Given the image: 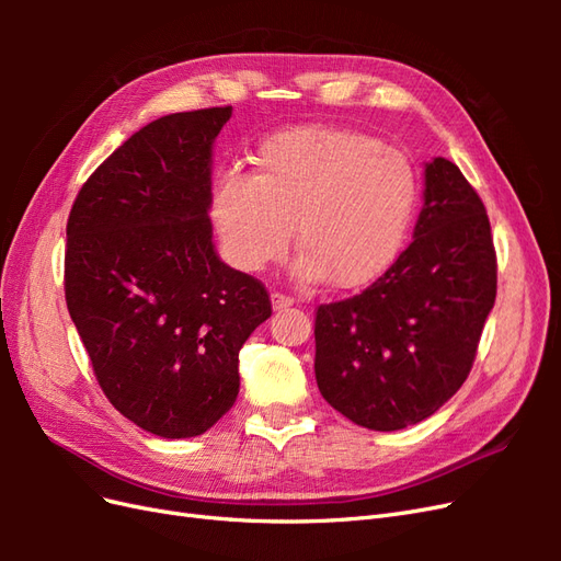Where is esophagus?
<instances>
[{
	"label": "esophagus",
	"instance_id": "obj_1",
	"mask_svg": "<svg viewBox=\"0 0 561 561\" xmlns=\"http://www.w3.org/2000/svg\"><path fill=\"white\" fill-rule=\"evenodd\" d=\"M293 299L290 297H285V295H280V293H274L271 295V307H274V311H283V309H287V307H293Z\"/></svg>",
	"mask_w": 561,
	"mask_h": 561
}]
</instances>
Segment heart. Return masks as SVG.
Here are the masks:
<instances>
[{"mask_svg":"<svg viewBox=\"0 0 561 561\" xmlns=\"http://www.w3.org/2000/svg\"><path fill=\"white\" fill-rule=\"evenodd\" d=\"M416 198L404 151L360 130L299 126L257 149L252 175L213 178L210 217L227 260L245 274L278 262L295 236L299 283L355 290L396 262Z\"/></svg>","mask_w":561,"mask_h":561,"instance_id":"obj_1","label":"heart"}]
</instances>
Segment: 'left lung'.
I'll return each instance as SVG.
<instances>
[{
  "label": "left lung",
  "instance_id": "1",
  "mask_svg": "<svg viewBox=\"0 0 561 561\" xmlns=\"http://www.w3.org/2000/svg\"><path fill=\"white\" fill-rule=\"evenodd\" d=\"M496 299V252L478 192L437 157L423 171L414 241L365 293L316 316V381L369 431L428 419L470 375Z\"/></svg>",
  "mask_w": 561,
  "mask_h": 561
}]
</instances>
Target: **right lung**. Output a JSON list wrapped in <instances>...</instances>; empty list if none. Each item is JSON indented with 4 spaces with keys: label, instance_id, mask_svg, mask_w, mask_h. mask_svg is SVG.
I'll list each match as a JSON object with an SVG mask.
<instances>
[{
    "label": "right lung",
    "instance_id": "obj_1",
    "mask_svg": "<svg viewBox=\"0 0 561 561\" xmlns=\"http://www.w3.org/2000/svg\"><path fill=\"white\" fill-rule=\"evenodd\" d=\"M231 107L147 124L81 186L65 299L107 400L159 437H196L239 396V351L271 316L260 280L217 257L213 145Z\"/></svg>",
    "mask_w": 561,
    "mask_h": 561
}]
</instances>
